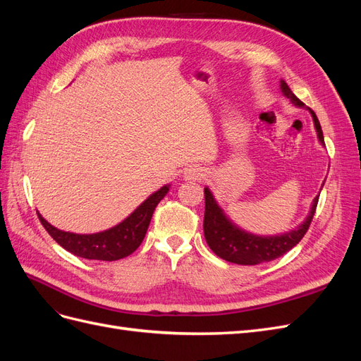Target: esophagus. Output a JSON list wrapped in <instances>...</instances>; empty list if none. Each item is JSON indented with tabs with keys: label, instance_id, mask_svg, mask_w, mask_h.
<instances>
[{
	"label": "esophagus",
	"instance_id": "esophagus-1",
	"mask_svg": "<svg viewBox=\"0 0 361 361\" xmlns=\"http://www.w3.org/2000/svg\"><path fill=\"white\" fill-rule=\"evenodd\" d=\"M183 178H185V180H202L204 178V173L199 167H191L185 171Z\"/></svg>",
	"mask_w": 361,
	"mask_h": 361
}]
</instances>
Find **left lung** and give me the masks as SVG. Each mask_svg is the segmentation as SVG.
<instances>
[{
  "label": "left lung",
  "instance_id": "1",
  "mask_svg": "<svg viewBox=\"0 0 361 361\" xmlns=\"http://www.w3.org/2000/svg\"><path fill=\"white\" fill-rule=\"evenodd\" d=\"M280 90L290 101V104L298 108H304V104L292 93L289 85L283 80H280ZM309 111L312 114L319 143L325 146L319 120L310 108ZM318 199L319 195H316L312 202L309 215L305 216V220L300 226L292 228V231L272 236H259L236 226L231 218L224 214L221 206L216 203L212 191L209 188H204V239L207 245H209V248L218 257H221L227 262H232V264L259 265L264 264V262H271L288 253L290 248H293L301 241L305 232L309 231L316 206H318Z\"/></svg>",
  "mask_w": 361,
  "mask_h": 361
}]
</instances>
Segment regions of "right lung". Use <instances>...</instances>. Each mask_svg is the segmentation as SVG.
Listing matches in <instances>:
<instances>
[{
    "mask_svg": "<svg viewBox=\"0 0 361 361\" xmlns=\"http://www.w3.org/2000/svg\"><path fill=\"white\" fill-rule=\"evenodd\" d=\"M169 190L170 185H164L158 191L150 194L122 223L97 233L81 235L64 232L49 224L39 212L37 215L40 223L47 228V232L52 236L54 241L60 244L64 250L71 251L72 255L92 260L111 262L133 255L140 244L143 243L155 207L166 197Z\"/></svg>",
    "mask_w": 361,
    "mask_h": 361,
    "instance_id": "right-lung-1",
    "label": "right lung"
}]
</instances>
